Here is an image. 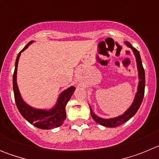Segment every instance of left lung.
<instances>
[{
	"label": "left lung",
	"instance_id": "obj_1",
	"mask_svg": "<svg viewBox=\"0 0 159 159\" xmlns=\"http://www.w3.org/2000/svg\"><path fill=\"white\" fill-rule=\"evenodd\" d=\"M124 43L128 48H130L132 50L136 60V65H137L138 69V76H139V84H138L137 92L134 95V100L132 102L131 105L128 107L126 111L120 116L115 118H110V119H103V118L97 116L92 111V107H90V111H91V116L93 118V119L97 123L104 126L107 127H116L118 126L123 124L131 117L134 116L136 112L138 111L142 102H143V96H144V90H145V71L143 69V64H142L141 57L140 54L137 49L132 47V45L128 41H125ZM90 106V105H89Z\"/></svg>",
	"mask_w": 159,
	"mask_h": 159
}]
</instances>
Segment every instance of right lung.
Returning a JSON list of instances; mask_svg holds the SVG:
<instances>
[{
  "mask_svg": "<svg viewBox=\"0 0 159 159\" xmlns=\"http://www.w3.org/2000/svg\"><path fill=\"white\" fill-rule=\"evenodd\" d=\"M33 40L29 42L21 51L17 55L15 63V70H14L13 78H12V85L15 101L20 113L29 123L32 124L36 127L43 130H50L56 128L63 124L64 119H66L65 107L67 102L70 100L71 95L75 92V88L71 86L63 91L59 95L56 104L50 109H40L30 106L25 102L22 98L17 82H16V75H17V66L21 52L25 49H27L31 43H33Z\"/></svg>",
  "mask_w": 159,
  "mask_h": 159,
  "instance_id": "1",
  "label": "right lung"
}]
</instances>
